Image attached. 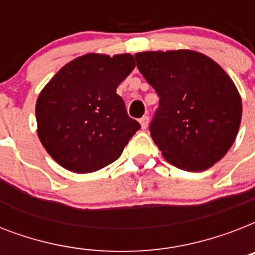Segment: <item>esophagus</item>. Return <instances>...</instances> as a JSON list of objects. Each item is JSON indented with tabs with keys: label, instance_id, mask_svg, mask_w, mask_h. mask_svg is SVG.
<instances>
[{
	"label": "esophagus",
	"instance_id": "1",
	"mask_svg": "<svg viewBox=\"0 0 255 255\" xmlns=\"http://www.w3.org/2000/svg\"><path fill=\"white\" fill-rule=\"evenodd\" d=\"M148 123H149V116L144 115L141 119H140V124H141V128H147Z\"/></svg>",
	"mask_w": 255,
	"mask_h": 255
}]
</instances>
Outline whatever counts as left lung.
Wrapping results in <instances>:
<instances>
[{
	"instance_id": "1",
	"label": "left lung",
	"mask_w": 255,
	"mask_h": 255,
	"mask_svg": "<svg viewBox=\"0 0 255 255\" xmlns=\"http://www.w3.org/2000/svg\"><path fill=\"white\" fill-rule=\"evenodd\" d=\"M136 65L160 100L149 132L180 169L201 172L221 160L236 140L242 102L229 75L192 50L135 54Z\"/></svg>"
}]
</instances>
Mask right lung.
I'll use <instances>...</instances> for the list:
<instances>
[{"mask_svg": "<svg viewBox=\"0 0 255 255\" xmlns=\"http://www.w3.org/2000/svg\"><path fill=\"white\" fill-rule=\"evenodd\" d=\"M135 69L131 54H87L53 77L38 96V136L51 157L75 173H90L119 159L140 129L116 88Z\"/></svg>", "mask_w": 255, "mask_h": 255, "instance_id": "1", "label": "right lung"}]
</instances>
